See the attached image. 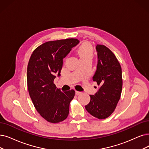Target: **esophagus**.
<instances>
[{
	"label": "esophagus",
	"mask_w": 149,
	"mask_h": 149,
	"mask_svg": "<svg viewBox=\"0 0 149 149\" xmlns=\"http://www.w3.org/2000/svg\"><path fill=\"white\" fill-rule=\"evenodd\" d=\"M75 93H76V95H79L81 92H78V91H76Z\"/></svg>",
	"instance_id": "1"
}]
</instances>
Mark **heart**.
<instances>
[{
  "instance_id": "1",
  "label": "heart",
  "mask_w": 149,
  "mask_h": 149,
  "mask_svg": "<svg viewBox=\"0 0 149 149\" xmlns=\"http://www.w3.org/2000/svg\"><path fill=\"white\" fill-rule=\"evenodd\" d=\"M78 54L81 61L92 60L93 54L92 46L87 43L82 44L78 49Z\"/></svg>"
}]
</instances>
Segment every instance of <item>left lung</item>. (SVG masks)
Returning <instances> with one entry per match:
<instances>
[{"label": "left lung", "instance_id": "left-lung-1", "mask_svg": "<svg viewBox=\"0 0 149 149\" xmlns=\"http://www.w3.org/2000/svg\"><path fill=\"white\" fill-rule=\"evenodd\" d=\"M98 62L93 81L98 91L91 95V101L85 108L99 119H104L114 111L120 100L122 89V68L115 55L106 46L97 45Z\"/></svg>", "mask_w": 149, "mask_h": 149}]
</instances>
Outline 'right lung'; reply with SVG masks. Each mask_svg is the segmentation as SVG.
Masks as SVG:
<instances>
[{
  "instance_id": "right-lung-1",
  "label": "right lung",
  "mask_w": 149,
  "mask_h": 149,
  "mask_svg": "<svg viewBox=\"0 0 149 149\" xmlns=\"http://www.w3.org/2000/svg\"><path fill=\"white\" fill-rule=\"evenodd\" d=\"M79 43L76 38L47 41L37 47L29 59L27 80L30 97L35 109L49 122H62L68 116L75 92H62L54 80L61 76L63 58Z\"/></svg>"
}]
</instances>
